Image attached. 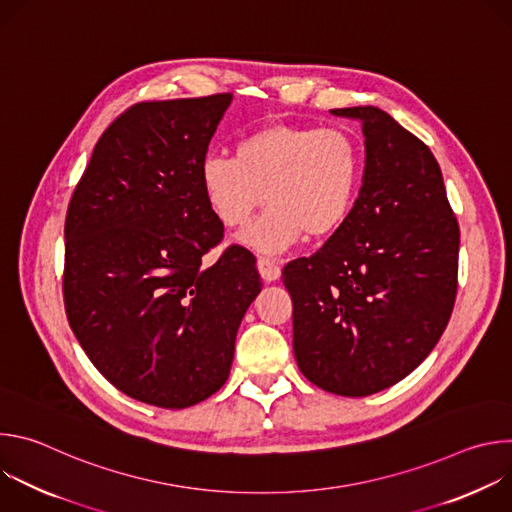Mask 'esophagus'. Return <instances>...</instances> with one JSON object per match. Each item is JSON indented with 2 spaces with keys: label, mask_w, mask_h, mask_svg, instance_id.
Masks as SVG:
<instances>
[{
  "label": "esophagus",
  "mask_w": 512,
  "mask_h": 512,
  "mask_svg": "<svg viewBox=\"0 0 512 512\" xmlns=\"http://www.w3.org/2000/svg\"><path fill=\"white\" fill-rule=\"evenodd\" d=\"M257 269H259V273L265 281H275L281 275V263L271 259V257H259L257 259Z\"/></svg>",
  "instance_id": "1"
}]
</instances>
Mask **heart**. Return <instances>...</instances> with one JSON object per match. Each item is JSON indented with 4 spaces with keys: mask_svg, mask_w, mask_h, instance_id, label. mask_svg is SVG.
<instances>
[{
    "mask_svg": "<svg viewBox=\"0 0 512 512\" xmlns=\"http://www.w3.org/2000/svg\"><path fill=\"white\" fill-rule=\"evenodd\" d=\"M362 180V150L342 127L267 125L243 135L235 156L210 154L200 164V188L227 229L247 227L241 243L281 253L304 235L324 239L348 221Z\"/></svg>",
    "mask_w": 512,
    "mask_h": 512,
    "instance_id": "heart-1",
    "label": "heart"
}]
</instances>
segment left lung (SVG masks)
<instances>
[{
    "instance_id": "obj_1",
    "label": "left lung",
    "mask_w": 512,
    "mask_h": 512,
    "mask_svg": "<svg viewBox=\"0 0 512 512\" xmlns=\"http://www.w3.org/2000/svg\"><path fill=\"white\" fill-rule=\"evenodd\" d=\"M358 119L364 174L348 221L312 257L283 267L304 377L342 395L379 393L417 369L458 291L460 229L427 145L377 107Z\"/></svg>"
}]
</instances>
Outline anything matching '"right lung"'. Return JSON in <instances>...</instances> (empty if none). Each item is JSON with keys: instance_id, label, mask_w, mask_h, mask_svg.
Listing matches in <instances>:
<instances>
[{"instance_id": "right-lung-1", "label": "right lung", "mask_w": 512, "mask_h": 512, "mask_svg": "<svg viewBox=\"0 0 512 512\" xmlns=\"http://www.w3.org/2000/svg\"><path fill=\"white\" fill-rule=\"evenodd\" d=\"M233 95L145 101L99 137L64 223L68 324L121 393L184 409L231 373L239 324L261 291L255 257L231 245L200 164Z\"/></svg>"}]
</instances>
